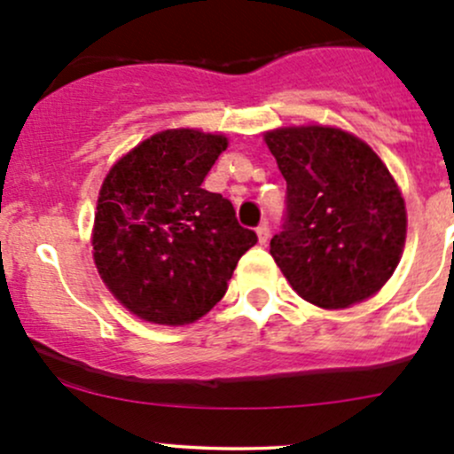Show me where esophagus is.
<instances>
[{
	"label": "esophagus",
	"instance_id": "34e87169",
	"mask_svg": "<svg viewBox=\"0 0 454 454\" xmlns=\"http://www.w3.org/2000/svg\"><path fill=\"white\" fill-rule=\"evenodd\" d=\"M256 235H259V244L261 246H265L268 244V239H270V226L268 223H259V228H256Z\"/></svg>",
	"mask_w": 454,
	"mask_h": 454
}]
</instances>
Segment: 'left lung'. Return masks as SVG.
Here are the masks:
<instances>
[{
	"label": "left lung",
	"mask_w": 454,
	"mask_h": 454,
	"mask_svg": "<svg viewBox=\"0 0 454 454\" xmlns=\"http://www.w3.org/2000/svg\"><path fill=\"white\" fill-rule=\"evenodd\" d=\"M287 182L286 217L270 254L318 308H349L380 290L400 263L406 208L369 145L332 127L265 134Z\"/></svg>",
	"instance_id": "1"
}]
</instances>
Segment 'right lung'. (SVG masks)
<instances>
[{
  "label": "right lung",
  "mask_w": 454,
  "mask_h": 454,
  "mask_svg": "<svg viewBox=\"0 0 454 454\" xmlns=\"http://www.w3.org/2000/svg\"><path fill=\"white\" fill-rule=\"evenodd\" d=\"M228 140L168 129L140 142L105 177L94 217V261L129 312L186 325L215 308L256 232L231 200L201 189Z\"/></svg>",
  "instance_id": "1"
}]
</instances>
